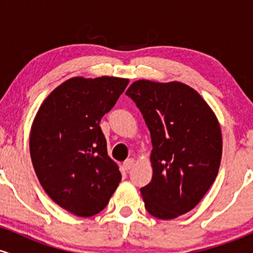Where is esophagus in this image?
<instances>
[{
  "mask_svg": "<svg viewBox=\"0 0 253 253\" xmlns=\"http://www.w3.org/2000/svg\"><path fill=\"white\" fill-rule=\"evenodd\" d=\"M134 165V159L133 158H128L124 162V169L125 170H130Z\"/></svg>",
  "mask_w": 253,
  "mask_h": 253,
  "instance_id": "34e87169",
  "label": "esophagus"
}]
</instances>
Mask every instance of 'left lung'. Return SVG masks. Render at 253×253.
<instances>
[{
  "instance_id": "obj_1",
  "label": "left lung",
  "mask_w": 253,
  "mask_h": 253,
  "mask_svg": "<svg viewBox=\"0 0 253 253\" xmlns=\"http://www.w3.org/2000/svg\"><path fill=\"white\" fill-rule=\"evenodd\" d=\"M126 95L134 101L152 141V179L140 189L151 215L188 213L215 181L222 155L220 125L200 94L179 82L140 80Z\"/></svg>"
}]
</instances>
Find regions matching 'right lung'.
<instances>
[{"label": "right lung", "instance_id": "add662e5", "mask_svg": "<svg viewBox=\"0 0 253 253\" xmlns=\"http://www.w3.org/2000/svg\"><path fill=\"white\" fill-rule=\"evenodd\" d=\"M128 82L70 78L46 97L32 125L30 151L38 179L57 205L77 216L100 213L121 181L100 121Z\"/></svg>", "mask_w": 253, "mask_h": 253}]
</instances>
